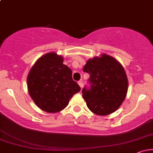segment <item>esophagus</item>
Listing matches in <instances>:
<instances>
[{
  "label": "esophagus",
  "instance_id": "34e87169",
  "mask_svg": "<svg viewBox=\"0 0 153 153\" xmlns=\"http://www.w3.org/2000/svg\"><path fill=\"white\" fill-rule=\"evenodd\" d=\"M78 85H80V87L82 88V86H83V82H82V80H80V81H78Z\"/></svg>",
  "mask_w": 153,
  "mask_h": 153
}]
</instances>
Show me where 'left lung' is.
I'll list each match as a JSON object with an SVG mask.
<instances>
[{
	"mask_svg": "<svg viewBox=\"0 0 153 153\" xmlns=\"http://www.w3.org/2000/svg\"><path fill=\"white\" fill-rule=\"evenodd\" d=\"M83 71L90 75L91 88H83L82 98L95 114L106 116L119 108L125 99L128 79L121 63L111 56L102 54L89 59Z\"/></svg>",
	"mask_w": 153,
	"mask_h": 153,
	"instance_id": "obj_1",
	"label": "left lung"
}]
</instances>
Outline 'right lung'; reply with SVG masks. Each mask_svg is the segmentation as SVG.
I'll list each match as a JSON object with an SVG mask.
<instances>
[{
	"mask_svg": "<svg viewBox=\"0 0 153 153\" xmlns=\"http://www.w3.org/2000/svg\"><path fill=\"white\" fill-rule=\"evenodd\" d=\"M62 56L54 52L39 57L27 76L29 94L35 104L48 113L64 109L80 88L72 78V71L63 64Z\"/></svg>",
	"mask_w": 153,
	"mask_h": 153,
	"instance_id": "right-lung-1",
	"label": "right lung"
}]
</instances>
